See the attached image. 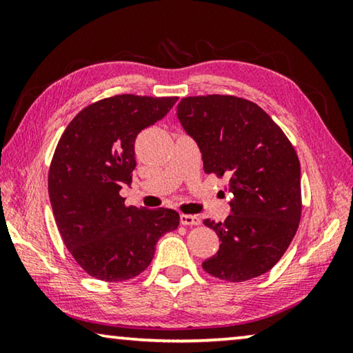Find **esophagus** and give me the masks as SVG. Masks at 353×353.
I'll return each instance as SVG.
<instances>
[{
    "label": "esophagus",
    "mask_w": 353,
    "mask_h": 353,
    "mask_svg": "<svg viewBox=\"0 0 353 353\" xmlns=\"http://www.w3.org/2000/svg\"><path fill=\"white\" fill-rule=\"evenodd\" d=\"M181 224L183 225H199L201 218L196 214H181Z\"/></svg>",
    "instance_id": "obj_1"
}]
</instances>
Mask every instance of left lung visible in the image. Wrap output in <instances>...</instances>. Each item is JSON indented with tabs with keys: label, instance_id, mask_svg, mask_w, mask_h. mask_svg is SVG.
I'll return each instance as SVG.
<instances>
[{
	"label": "left lung",
	"instance_id": "obj_1",
	"mask_svg": "<svg viewBox=\"0 0 353 353\" xmlns=\"http://www.w3.org/2000/svg\"><path fill=\"white\" fill-rule=\"evenodd\" d=\"M177 118L198 143L204 171L229 177L232 193L224 223L204 219L221 244L202 268L235 283L268 272L301 221V163L294 148L261 107L243 98H182Z\"/></svg>",
	"mask_w": 353,
	"mask_h": 353
}]
</instances>
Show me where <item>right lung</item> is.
I'll list each match as a JSON object with an SVG mask.
<instances>
[{
	"mask_svg": "<svg viewBox=\"0 0 353 353\" xmlns=\"http://www.w3.org/2000/svg\"><path fill=\"white\" fill-rule=\"evenodd\" d=\"M177 98L117 94L82 109L57 143L48 191L57 229L81 268L104 282L139 276L155 244L179 225L171 208L126 207L119 196L132 182L135 139L162 119Z\"/></svg>",
	"mask_w": 353,
	"mask_h": 353,
	"instance_id": "1",
	"label": "right lung"
}]
</instances>
